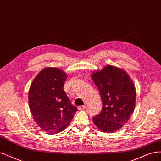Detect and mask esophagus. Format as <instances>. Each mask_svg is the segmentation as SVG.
Listing matches in <instances>:
<instances>
[{
	"label": "esophagus",
	"mask_w": 161,
	"mask_h": 161,
	"mask_svg": "<svg viewBox=\"0 0 161 161\" xmlns=\"http://www.w3.org/2000/svg\"><path fill=\"white\" fill-rule=\"evenodd\" d=\"M86 105H82V106H78L77 107V109H78V110H83L84 109L86 108Z\"/></svg>",
	"instance_id": "1"
}]
</instances>
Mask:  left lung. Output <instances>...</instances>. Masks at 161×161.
<instances>
[{
	"label": "left lung",
	"instance_id": "1",
	"mask_svg": "<svg viewBox=\"0 0 161 161\" xmlns=\"http://www.w3.org/2000/svg\"><path fill=\"white\" fill-rule=\"evenodd\" d=\"M99 91L103 108L93 117L94 124L103 132L112 133L121 128L131 116L135 106L133 83L124 70L107 65L92 74Z\"/></svg>",
	"mask_w": 161,
	"mask_h": 161
}]
</instances>
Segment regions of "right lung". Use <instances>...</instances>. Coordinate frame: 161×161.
I'll return each instance as SVG.
<instances>
[{"mask_svg":"<svg viewBox=\"0 0 161 161\" xmlns=\"http://www.w3.org/2000/svg\"><path fill=\"white\" fill-rule=\"evenodd\" d=\"M67 75L57 68L42 69L34 79L28 93L30 110L36 123L46 132H61L77 111L64 90Z\"/></svg>","mask_w":161,"mask_h":161,"instance_id":"add662e5","label":"right lung"}]
</instances>
